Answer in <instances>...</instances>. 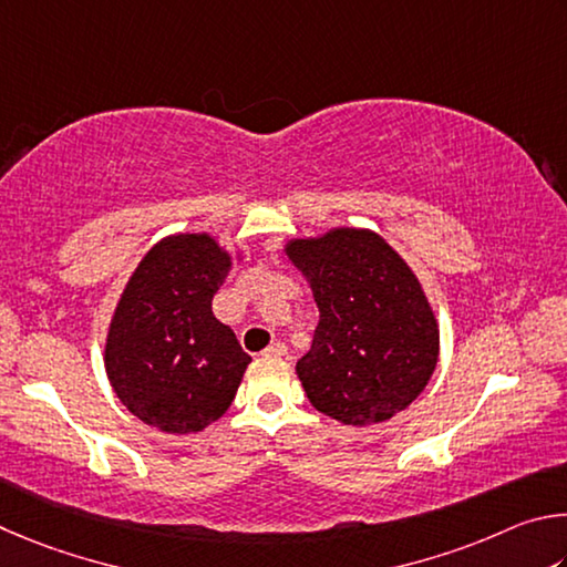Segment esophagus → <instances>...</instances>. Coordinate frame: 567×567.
Masks as SVG:
<instances>
[{
    "label": "esophagus",
    "instance_id": "1",
    "mask_svg": "<svg viewBox=\"0 0 567 567\" xmlns=\"http://www.w3.org/2000/svg\"><path fill=\"white\" fill-rule=\"evenodd\" d=\"M264 355H274V359H281V355H286V346L281 341H274L271 346H266Z\"/></svg>",
    "mask_w": 567,
    "mask_h": 567
}]
</instances>
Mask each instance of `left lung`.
<instances>
[{
  "label": "left lung",
  "mask_w": 567,
  "mask_h": 567,
  "mask_svg": "<svg viewBox=\"0 0 567 567\" xmlns=\"http://www.w3.org/2000/svg\"><path fill=\"white\" fill-rule=\"evenodd\" d=\"M286 254L311 281L321 313L296 363L313 409L346 425L409 409L439 361V323L409 264L361 228L299 238Z\"/></svg>",
  "instance_id": "left-lung-1"
}]
</instances>
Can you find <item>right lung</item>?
<instances>
[{"mask_svg": "<svg viewBox=\"0 0 567 567\" xmlns=\"http://www.w3.org/2000/svg\"><path fill=\"white\" fill-rule=\"evenodd\" d=\"M231 258L206 234H182L148 251L106 336V373L128 411L166 433H196L228 411L251 363L212 311Z\"/></svg>", "mask_w": 567, "mask_h": 567, "instance_id": "obj_1", "label": "right lung"}]
</instances>
